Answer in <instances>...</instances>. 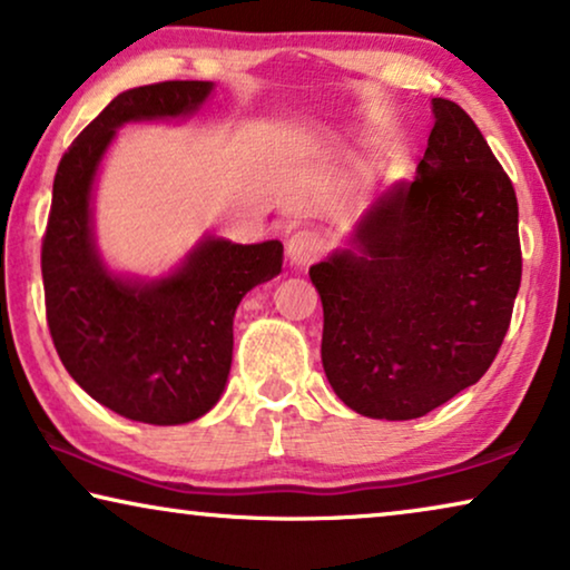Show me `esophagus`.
<instances>
[{
  "label": "esophagus",
  "instance_id": "obj_1",
  "mask_svg": "<svg viewBox=\"0 0 570 570\" xmlns=\"http://www.w3.org/2000/svg\"><path fill=\"white\" fill-rule=\"evenodd\" d=\"M287 259H291V264H298V267H306V264L316 262L318 256L324 254V238L318 236L316 230H295L291 238H287Z\"/></svg>",
  "mask_w": 570,
  "mask_h": 570
}]
</instances>
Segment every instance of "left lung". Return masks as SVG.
Wrapping results in <instances>:
<instances>
[{
    "label": "left lung",
    "instance_id": "8db88e82",
    "mask_svg": "<svg viewBox=\"0 0 570 570\" xmlns=\"http://www.w3.org/2000/svg\"><path fill=\"white\" fill-rule=\"evenodd\" d=\"M431 108L415 181L363 217L355 252L308 269L324 306V373L365 417H423L478 384L521 285L511 178L462 106Z\"/></svg>",
    "mask_w": 570,
    "mask_h": 570
}]
</instances>
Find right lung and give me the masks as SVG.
Segmentation results:
<instances>
[{"label":"right lung","instance_id":"right-lung-1","mask_svg":"<svg viewBox=\"0 0 570 570\" xmlns=\"http://www.w3.org/2000/svg\"><path fill=\"white\" fill-rule=\"evenodd\" d=\"M213 82L168 80L116 96L53 176L41 246L46 322L77 384L116 415L150 425L197 420L220 400L233 361V316L252 287L283 269V244L207 238L174 275L127 283L92 244L90 191L116 127L189 116Z\"/></svg>","mask_w":570,"mask_h":570}]
</instances>
